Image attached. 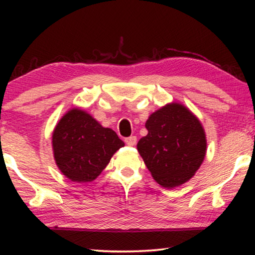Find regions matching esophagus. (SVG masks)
I'll return each mask as SVG.
<instances>
[{"label": "esophagus", "instance_id": "34e87169", "mask_svg": "<svg viewBox=\"0 0 255 255\" xmlns=\"http://www.w3.org/2000/svg\"><path fill=\"white\" fill-rule=\"evenodd\" d=\"M135 142H137V138H135L134 135H132V137H128V138H125V144L128 146H134Z\"/></svg>", "mask_w": 255, "mask_h": 255}]
</instances>
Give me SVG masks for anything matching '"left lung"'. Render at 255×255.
Masks as SVG:
<instances>
[{"label": "left lung", "instance_id": "obj_1", "mask_svg": "<svg viewBox=\"0 0 255 255\" xmlns=\"http://www.w3.org/2000/svg\"><path fill=\"white\" fill-rule=\"evenodd\" d=\"M148 133L137 144L153 179L165 188L186 183L200 168L207 153V137L200 120L183 104L168 103L146 121Z\"/></svg>", "mask_w": 255, "mask_h": 255}]
</instances>
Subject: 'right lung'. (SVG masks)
<instances>
[{
	"label": "right lung",
	"mask_w": 255,
	"mask_h": 255,
	"mask_svg": "<svg viewBox=\"0 0 255 255\" xmlns=\"http://www.w3.org/2000/svg\"><path fill=\"white\" fill-rule=\"evenodd\" d=\"M124 142L80 108L68 110L55 125L52 147L58 168L73 182H92Z\"/></svg>",
	"instance_id": "add662e5"
}]
</instances>
